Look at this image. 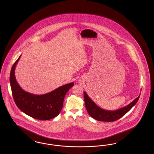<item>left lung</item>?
Returning a JSON list of instances; mask_svg holds the SVG:
<instances>
[{
    "instance_id": "obj_1",
    "label": "left lung",
    "mask_w": 154,
    "mask_h": 154,
    "mask_svg": "<svg viewBox=\"0 0 154 154\" xmlns=\"http://www.w3.org/2000/svg\"><path fill=\"white\" fill-rule=\"evenodd\" d=\"M140 96V95L128 106L118 110L110 111L104 110L99 107L88 96L87 93L84 92V98L85 107L89 116L97 121L104 122H112L122 117L137 102Z\"/></svg>"
}]
</instances>
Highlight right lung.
<instances>
[{"mask_svg":"<svg viewBox=\"0 0 154 154\" xmlns=\"http://www.w3.org/2000/svg\"><path fill=\"white\" fill-rule=\"evenodd\" d=\"M21 56L11 69L10 82L14 100L18 109L31 117L49 120L58 116L63 107L65 96L73 82L62 85L43 95H34L23 90L16 81L15 69Z\"/></svg>","mask_w":154,"mask_h":154,"instance_id":"1","label":"right lung"}]
</instances>
